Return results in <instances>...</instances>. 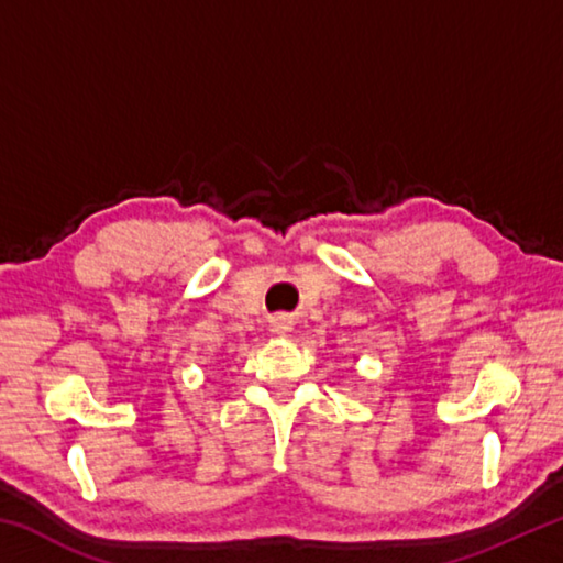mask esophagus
<instances>
[{"label":"esophagus","instance_id":"esophagus-1","mask_svg":"<svg viewBox=\"0 0 563 563\" xmlns=\"http://www.w3.org/2000/svg\"><path fill=\"white\" fill-rule=\"evenodd\" d=\"M292 330V322L288 316H275L271 320V332L273 335H288V332Z\"/></svg>","mask_w":563,"mask_h":563}]
</instances>
